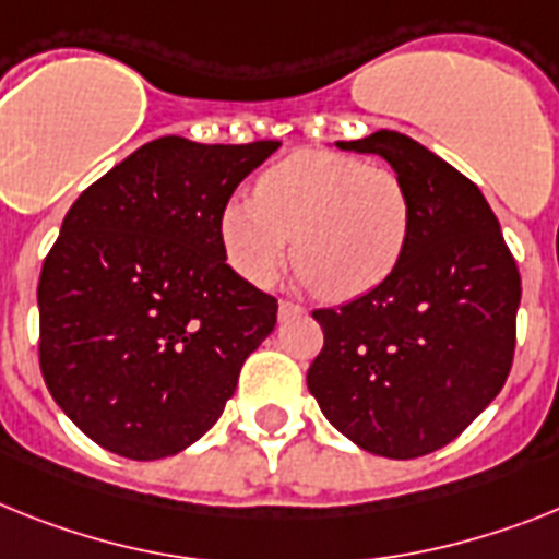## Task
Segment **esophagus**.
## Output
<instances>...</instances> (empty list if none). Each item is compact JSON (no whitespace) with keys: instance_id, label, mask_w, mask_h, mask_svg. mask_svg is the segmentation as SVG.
<instances>
[{"instance_id":"obj_1","label":"esophagus","mask_w":559,"mask_h":559,"mask_svg":"<svg viewBox=\"0 0 559 559\" xmlns=\"http://www.w3.org/2000/svg\"><path fill=\"white\" fill-rule=\"evenodd\" d=\"M304 316V307L295 301H278V318L281 321H287V318Z\"/></svg>"}]
</instances>
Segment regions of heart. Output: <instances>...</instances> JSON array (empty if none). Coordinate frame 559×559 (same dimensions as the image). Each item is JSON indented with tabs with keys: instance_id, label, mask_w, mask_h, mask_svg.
<instances>
[{
	"instance_id": "b5f03b06",
	"label": "heart",
	"mask_w": 559,
	"mask_h": 559,
	"mask_svg": "<svg viewBox=\"0 0 559 559\" xmlns=\"http://www.w3.org/2000/svg\"><path fill=\"white\" fill-rule=\"evenodd\" d=\"M412 192L392 167L335 150H298L255 178L252 199L218 215L229 266L264 287L287 258L332 301L372 293L397 270L412 236Z\"/></svg>"
}]
</instances>
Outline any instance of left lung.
<instances>
[{
    "mask_svg": "<svg viewBox=\"0 0 559 559\" xmlns=\"http://www.w3.org/2000/svg\"><path fill=\"white\" fill-rule=\"evenodd\" d=\"M374 153L412 192V236L372 293L316 309L323 349L307 386L341 435L409 461L452 443L503 389L518 344L520 272L475 181L395 130L337 142Z\"/></svg>",
    "mask_w": 559,
    "mask_h": 559,
    "instance_id": "left-lung-1",
    "label": "left lung"
}]
</instances>
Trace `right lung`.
<instances>
[{
    "label": "right lung",
    "mask_w": 559,
    "mask_h": 559,
    "mask_svg": "<svg viewBox=\"0 0 559 559\" xmlns=\"http://www.w3.org/2000/svg\"><path fill=\"white\" fill-rule=\"evenodd\" d=\"M281 142L164 135L73 201L39 275V367L102 449L158 461L222 417L278 301L224 255L218 215Z\"/></svg>",
    "instance_id": "add662e5"
}]
</instances>
